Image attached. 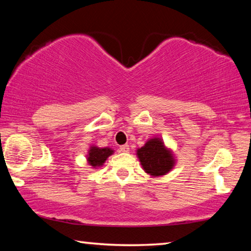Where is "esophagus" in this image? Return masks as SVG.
<instances>
[{
  "label": "esophagus",
  "instance_id": "1",
  "mask_svg": "<svg viewBox=\"0 0 251 251\" xmlns=\"http://www.w3.org/2000/svg\"><path fill=\"white\" fill-rule=\"evenodd\" d=\"M120 151H123V152H128V151H129V145H128V144H125V145H122V146L120 147Z\"/></svg>",
  "mask_w": 251,
  "mask_h": 251
}]
</instances>
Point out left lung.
Listing matches in <instances>:
<instances>
[{
    "mask_svg": "<svg viewBox=\"0 0 251 251\" xmlns=\"http://www.w3.org/2000/svg\"><path fill=\"white\" fill-rule=\"evenodd\" d=\"M144 172L151 177L165 176L172 171L176 164L174 151L168 148L163 138L152 137L136 151Z\"/></svg>",
    "mask_w": 251,
    "mask_h": 251,
    "instance_id": "1",
    "label": "left lung"
}]
</instances>
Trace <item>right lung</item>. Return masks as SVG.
I'll return each instance as SVG.
<instances>
[{"mask_svg": "<svg viewBox=\"0 0 251 251\" xmlns=\"http://www.w3.org/2000/svg\"><path fill=\"white\" fill-rule=\"evenodd\" d=\"M113 154H114V150H112L110 147L100 148L95 145H92L87 151L86 159H87L88 165H90L92 168L96 169L103 166L106 159Z\"/></svg>", "mask_w": 251, "mask_h": 251, "instance_id": "right-lung-1", "label": "right lung"}]
</instances>
